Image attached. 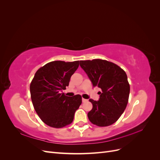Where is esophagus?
I'll use <instances>...</instances> for the list:
<instances>
[{"label":"esophagus","mask_w":160,"mask_h":160,"mask_svg":"<svg viewBox=\"0 0 160 160\" xmlns=\"http://www.w3.org/2000/svg\"><path fill=\"white\" fill-rule=\"evenodd\" d=\"M88 99H82V101H83V103H85V102H87V101H88Z\"/></svg>","instance_id":"esophagus-1"}]
</instances>
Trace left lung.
<instances>
[{"instance_id": "8db88e82", "label": "left lung", "mask_w": 160, "mask_h": 160, "mask_svg": "<svg viewBox=\"0 0 160 160\" xmlns=\"http://www.w3.org/2000/svg\"><path fill=\"white\" fill-rule=\"evenodd\" d=\"M80 66L98 86L99 101L89 99L93 108L88 114L90 122L99 127L112 125L118 121L128 103L130 87L125 72L118 65L102 59L80 61Z\"/></svg>"}]
</instances>
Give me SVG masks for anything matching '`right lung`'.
Returning <instances> with one entry per match:
<instances>
[{
	"label": "right lung",
	"instance_id": "add662e5",
	"mask_svg": "<svg viewBox=\"0 0 160 160\" xmlns=\"http://www.w3.org/2000/svg\"><path fill=\"white\" fill-rule=\"evenodd\" d=\"M79 62H48L38 69L31 81L30 92L33 107L41 119L50 127L61 128L71 124L82 103L80 95L68 97L61 93L69 85Z\"/></svg>",
	"mask_w": 160,
	"mask_h": 160
}]
</instances>
